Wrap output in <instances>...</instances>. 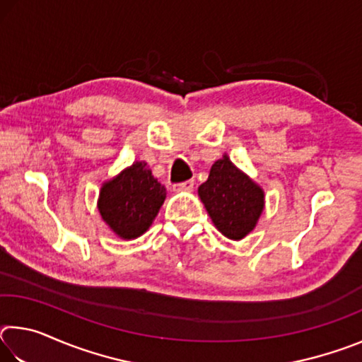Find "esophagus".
Listing matches in <instances>:
<instances>
[{
	"label": "esophagus",
	"mask_w": 362,
	"mask_h": 362,
	"mask_svg": "<svg viewBox=\"0 0 362 362\" xmlns=\"http://www.w3.org/2000/svg\"><path fill=\"white\" fill-rule=\"evenodd\" d=\"M193 187H194V180H187L174 185V192H192Z\"/></svg>",
	"instance_id": "esophagus-1"
}]
</instances>
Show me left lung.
Instances as JSON below:
<instances>
[{
  "label": "left lung",
  "instance_id": "left-lung-1",
  "mask_svg": "<svg viewBox=\"0 0 362 362\" xmlns=\"http://www.w3.org/2000/svg\"><path fill=\"white\" fill-rule=\"evenodd\" d=\"M198 194L216 228L233 241L243 240L255 228L265 207L263 189L226 155L212 164Z\"/></svg>",
  "mask_w": 362,
  "mask_h": 362
}]
</instances>
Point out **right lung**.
I'll list each match as a JSON object with an SVG mask.
<instances>
[{"label": "right lung", "instance_id": "right-lung-1", "mask_svg": "<svg viewBox=\"0 0 362 362\" xmlns=\"http://www.w3.org/2000/svg\"><path fill=\"white\" fill-rule=\"evenodd\" d=\"M164 199L166 188L151 175L146 163L136 161L103 183L97 207L116 236L136 240L150 228Z\"/></svg>", "mask_w": 362, "mask_h": 362}]
</instances>
